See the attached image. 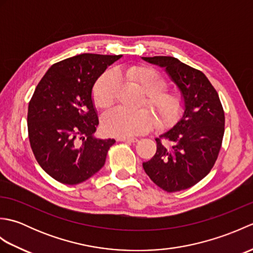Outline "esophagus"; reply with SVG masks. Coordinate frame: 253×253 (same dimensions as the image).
Returning a JSON list of instances; mask_svg holds the SVG:
<instances>
[{"instance_id": "34e87169", "label": "esophagus", "mask_w": 253, "mask_h": 253, "mask_svg": "<svg viewBox=\"0 0 253 253\" xmlns=\"http://www.w3.org/2000/svg\"><path fill=\"white\" fill-rule=\"evenodd\" d=\"M117 141H124V142H137L138 141V139L137 138H133V137H131V138H118L117 139Z\"/></svg>"}]
</instances>
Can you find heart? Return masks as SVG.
<instances>
[{
	"instance_id": "b5f03b06",
	"label": "heart",
	"mask_w": 253,
	"mask_h": 253,
	"mask_svg": "<svg viewBox=\"0 0 253 253\" xmlns=\"http://www.w3.org/2000/svg\"><path fill=\"white\" fill-rule=\"evenodd\" d=\"M125 75L135 83L146 94L149 109L157 113L158 125L162 128L173 125L185 111V100L178 91H168V83L151 67L132 66L125 71ZM117 75L109 71L98 79L93 88V101L100 109H107L115 100ZM102 128L107 135L117 138H128L151 129L154 120L146 110L128 112L115 107L102 116Z\"/></svg>"
}]
</instances>
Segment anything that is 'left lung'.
Listing matches in <instances>:
<instances>
[{
	"label": "left lung",
	"mask_w": 253,
	"mask_h": 253,
	"mask_svg": "<svg viewBox=\"0 0 253 253\" xmlns=\"http://www.w3.org/2000/svg\"><path fill=\"white\" fill-rule=\"evenodd\" d=\"M164 68L180 90L185 111L155 139L157 152L143 162L147 175L168 192L188 189L212 169L222 147L225 115L216 90L202 72L171 56L142 57Z\"/></svg>",
	"instance_id": "left-lung-1"
}]
</instances>
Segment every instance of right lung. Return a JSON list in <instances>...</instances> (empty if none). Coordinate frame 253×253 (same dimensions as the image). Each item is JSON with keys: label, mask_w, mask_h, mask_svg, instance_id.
Returning a JSON list of instances; mask_svg holds the SVG:
<instances>
[{"label": "right lung", "mask_w": 253, "mask_h": 253, "mask_svg": "<svg viewBox=\"0 0 253 253\" xmlns=\"http://www.w3.org/2000/svg\"><path fill=\"white\" fill-rule=\"evenodd\" d=\"M122 55L84 53L53 64L28 105V136L37 162L65 185L87 180L103 168L114 139L94 137L99 125L92 89Z\"/></svg>", "instance_id": "obj_1"}]
</instances>
